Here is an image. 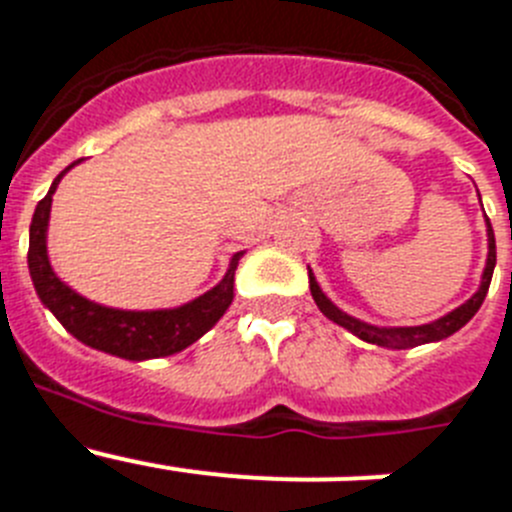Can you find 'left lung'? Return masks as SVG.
Wrapping results in <instances>:
<instances>
[{"instance_id":"8db88e82","label":"left lung","mask_w":512,"mask_h":512,"mask_svg":"<svg viewBox=\"0 0 512 512\" xmlns=\"http://www.w3.org/2000/svg\"><path fill=\"white\" fill-rule=\"evenodd\" d=\"M487 246H490V251H487V266H485V271H482V284H479L477 292H474V295L469 297L464 305L456 307V310H451L449 315H443V318L433 320V323L408 325V328H377V325H369L359 318H351V315H346L343 310H338V307L323 295V289H320V284L315 282V277H312V271H310L307 277H310L312 300H315V305L320 307V312H323L325 318L333 320V323H338V325H343V328L351 330L354 336H359L361 341H366V343H377V346H382V348H413V346H420V343L443 341V338L454 336L459 328H464V325L474 318V312L482 307V302H485V297H487V289H490L492 271H495V261H497L495 233H492L490 217H487Z\"/></svg>"}]
</instances>
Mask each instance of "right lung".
Returning a JSON list of instances; mask_svg holds the SVG:
<instances>
[{
  "label": "right lung",
  "mask_w": 512,
  "mask_h": 512,
  "mask_svg": "<svg viewBox=\"0 0 512 512\" xmlns=\"http://www.w3.org/2000/svg\"><path fill=\"white\" fill-rule=\"evenodd\" d=\"M79 161L66 166L53 179L48 194L35 207L33 223H30L27 266H30V277H33L40 302L56 315L58 323L69 330L71 336L97 348V351H104V354L130 361L179 354L187 346H192L197 338L205 336L230 307L235 269H238L243 251H238L230 259V266L220 284H215L210 292L200 295L197 300L174 307V310H117V307H104L81 297L79 292H74L69 284H63L56 277V271L51 269V261H48V246H45L48 243L45 238H48L53 192H56L63 174L74 169Z\"/></svg>",
  "instance_id": "right-lung-1"
}]
</instances>
